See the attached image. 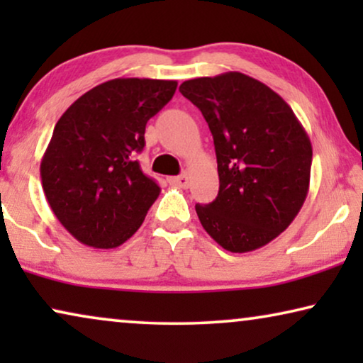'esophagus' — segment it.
<instances>
[{
  "mask_svg": "<svg viewBox=\"0 0 363 363\" xmlns=\"http://www.w3.org/2000/svg\"><path fill=\"white\" fill-rule=\"evenodd\" d=\"M170 183H173V185H177L180 188H188V183H190V177H188V173H182L180 177L170 178Z\"/></svg>",
  "mask_w": 363,
  "mask_h": 363,
  "instance_id": "esophagus-1",
  "label": "esophagus"
}]
</instances>
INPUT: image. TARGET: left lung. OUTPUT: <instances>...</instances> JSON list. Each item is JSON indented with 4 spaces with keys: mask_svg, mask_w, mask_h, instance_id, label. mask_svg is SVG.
Returning <instances> with one entry per match:
<instances>
[{
    "mask_svg": "<svg viewBox=\"0 0 363 363\" xmlns=\"http://www.w3.org/2000/svg\"><path fill=\"white\" fill-rule=\"evenodd\" d=\"M180 92L200 108L215 142L220 191L195 206L201 226L226 251L266 246L306 201L309 135L279 94L246 74L190 79Z\"/></svg>",
    "mask_w": 363,
    "mask_h": 363,
    "instance_id": "1",
    "label": "left lung"
}]
</instances>
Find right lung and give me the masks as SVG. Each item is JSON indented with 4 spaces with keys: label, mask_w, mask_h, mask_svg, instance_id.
I'll use <instances>...</instances> for the list:
<instances>
[{
    "label": "right lung",
    "mask_w": 363,
    "mask_h": 363,
    "mask_svg": "<svg viewBox=\"0 0 363 363\" xmlns=\"http://www.w3.org/2000/svg\"><path fill=\"white\" fill-rule=\"evenodd\" d=\"M177 81L118 77L99 84L62 113L41 160L46 200L82 245L112 250L135 235L160 186L137 153L145 125L177 91Z\"/></svg>",
    "instance_id": "obj_1"
}]
</instances>
